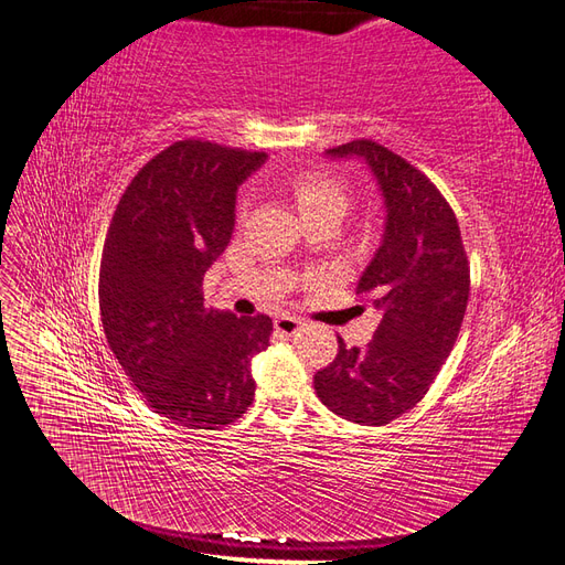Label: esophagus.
Segmentation results:
<instances>
[{
  "mask_svg": "<svg viewBox=\"0 0 565 565\" xmlns=\"http://www.w3.org/2000/svg\"><path fill=\"white\" fill-rule=\"evenodd\" d=\"M303 324V320L299 318V316H280V318H276V330L280 332V334H295L299 328Z\"/></svg>",
  "mask_w": 565,
  "mask_h": 565,
  "instance_id": "esophagus-1",
  "label": "esophagus"
}]
</instances>
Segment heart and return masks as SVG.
<instances>
[{"mask_svg":"<svg viewBox=\"0 0 565 565\" xmlns=\"http://www.w3.org/2000/svg\"><path fill=\"white\" fill-rule=\"evenodd\" d=\"M292 191L299 202L301 214L330 212L341 216L347 212V204H349L347 183L330 172H320V169L299 172L292 179ZM243 210H245V200L237 202V214H243Z\"/></svg>","mask_w":565,"mask_h":565,"instance_id":"b5f03b06","label":"heart"}]
</instances>
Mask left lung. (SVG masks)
Masks as SVG:
<instances>
[{"label": "left lung", "mask_w": 565, "mask_h": 565, "mask_svg": "<svg viewBox=\"0 0 565 565\" xmlns=\"http://www.w3.org/2000/svg\"><path fill=\"white\" fill-rule=\"evenodd\" d=\"M363 158L386 202L382 247L355 295L382 311L365 349H347L316 372L318 398L334 415L382 426L413 409L450 355L469 301V259L457 216L431 179L372 139L328 150Z\"/></svg>", "instance_id": "8db88e82"}]
</instances>
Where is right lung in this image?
<instances>
[{"label": "right lung", "instance_id": "1", "mask_svg": "<svg viewBox=\"0 0 565 565\" xmlns=\"http://www.w3.org/2000/svg\"><path fill=\"white\" fill-rule=\"evenodd\" d=\"M264 160L177 141L136 172L110 218L98 270L108 347L146 403L185 429H221L254 401L252 358L273 320L207 309L202 278L231 241L237 185Z\"/></svg>", "mask_w": 565, "mask_h": 565}]
</instances>
